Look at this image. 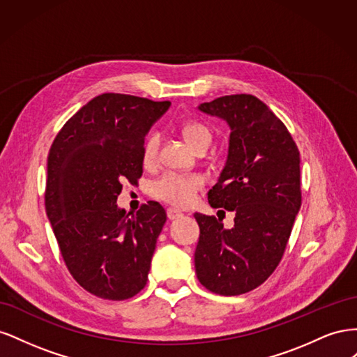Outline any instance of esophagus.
Listing matches in <instances>:
<instances>
[{
	"instance_id": "1",
	"label": "esophagus",
	"mask_w": 357,
	"mask_h": 357,
	"mask_svg": "<svg viewBox=\"0 0 357 357\" xmlns=\"http://www.w3.org/2000/svg\"><path fill=\"white\" fill-rule=\"evenodd\" d=\"M167 215H168L169 220H176V219L181 218L183 213H180V211L176 210V208H168V210H167Z\"/></svg>"
}]
</instances>
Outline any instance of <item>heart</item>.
Returning <instances> with one entry per match:
<instances>
[{"mask_svg":"<svg viewBox=\"0 0 357 357\" xmlns=\"http://www.w3.org/2000/svg\"><path fill=\"white\" fill-rule=\"evenodd\" d=\"M181 134L186 142L197 150H205L211 142L213 129L201 121H188L181 126ZM159 134H149L143 144V162L144 165H152L158 158ZM202 189V180L198 176L177 174V172H165L159 178L150 183V193L160 201L168 202L174 207H188L195 199L197 193Z\"/></svg>","mask_w":357,"mask_h":357,"instance_id":"heart-1","label":"heart"}]
</instances>
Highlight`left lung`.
Segmentation results:
<instances>
[{"label":"left lung","instance_id":"left-lung-1","mask_svg":"<svg viewBox=\"0 0 357 357\" xmlns=\"http://www.w3.org/2000/svg\"><path fill=\"white\" fill-rule=\"evenodd\" d=\"M198 109L231 128L228 160L208 202L234 211L235 219L225 229L220 219L195 213V271L213 294L241 295L261 286L284 255L302 199L299 150L284 123L253 95H225Z\"/></svg>","mask_w":357,"mask_h":357}]
</instances>
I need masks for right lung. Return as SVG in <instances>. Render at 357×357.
<instances>
[{"mask_svg":"<svg viewBox=\"0 0 357 357\" xmlns=\"http://www.w3.org/2000/svg\"><path fill=\"white\" fill-rule=\"evenodd\" d=\"M169 105L98 95L68 119L50 147L47 218L70 274L98 298L129 299L147 283L167 213L149 201L128 218L116 201L125 180L142 177L144 137Z\"/></svg>","mask_w":357,"mask_h":357,"instance_id":"right-lung-1","label":"right lung"}]
</instances>
